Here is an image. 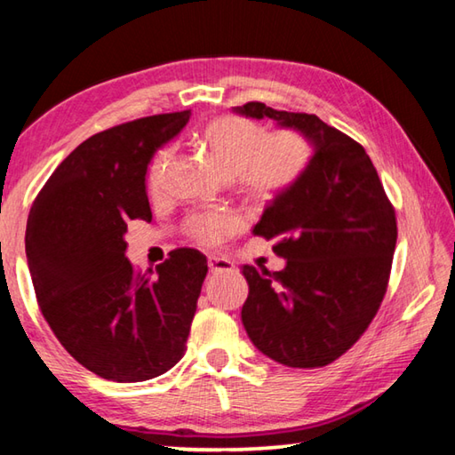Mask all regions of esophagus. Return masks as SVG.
<instances>
[{"mask_svg":"<svg viewBox=\"0 0 455 455\" xmlns=\"http://www.w3.org/2000/svg\"><path fill=\"white\" fill-rule=\"evenodd\" d=\"M209 268L212 275H217V273L233 271L235 265H233V260H228L227 257H209Z\"/></svg>","mask_w":455,"mask_h":455,"instance_id":"34e87169","label":"esophagus"}]
</instances>
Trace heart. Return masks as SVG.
<instances>
[{"mask_svg":"<svg viewBox=\"0 0 455 455\" xmlns=\"http://www.w3.org/2000/svg\"><path fill=\"white\" fill-rule=\"evenodd\" d=\"M203 144L211 163L225 179H235L238 187L255 200H271L287 190L309 156L305 138L295 130L265 132L255 122L238 116H220L209 122ZM171 148L154 156L148 172L152 190L160 188ZM236 219L230 212L196 214L188 222V233L203 244H217L235 233Z\"/></svg>","mask_w":455,"mask_h":455,"instance_id":"obj_1","label":"heart"}]
</instances>
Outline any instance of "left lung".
Wrapping results in <instances>:
<instances>
[{
    "label": "left lung",
    "mask_w": 455,
    "mask_h": 455,
    "mask_svg": "<svg viewBox=\"0 0 455 455\" xmlns=\"http://www.w3.org/2000/svg\"><path fill=\"white\" fill-rule=\"evenodd\" d=\"M271 118L313 146L291 187L271 200L252 233L287 259L283 271L243 265L249 297L241 319L263 355L287 367H323L365 333L387 291L397 222L371 158L315 114L233 108Z\"/></svg>",
    "instance_id": "obj_1"
}]
</instances>
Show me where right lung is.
<instances>
[{"instance_id":"add662e5","label":"right lung","mask_w":455,"mask_h":455,"mask_svg":"<svg viewBox=\"0 0 455 455\" xmlns=\"http://www.w3.org/2000/svg\"><path fill=\"white\" fill-rule=\"evenodd\" d=\"M190 112L108 128L68 154L34 200L26 255L44 319L92 373L118 383L166 373L187 349L206 257L176 249L148 273L126 259L128 220H152L146 171Z\"/></svg>"}]
</instances>
